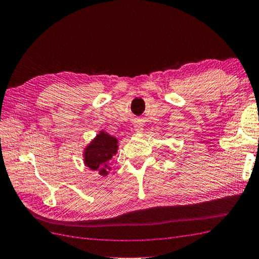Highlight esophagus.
I'll list each match as a JSON object with an SVG mask.
<instances>
[{
    "label": "esophagus",
    "mask_w": 259,
    "mask_h": 259,
    "mask_svg": "<svg viewBox=\"0 0 259 259\" xmlns=\"http://www.w3.org/2000/svg\"><path fill=\"white\" fill-rule=\"evenodd\" d=\"M134 127H135V130L138 131V132H142V131H143L142 125H140V124H136V125L134 126Z\"/></svg>",
    "instance_id": "1"
}]
</instances>
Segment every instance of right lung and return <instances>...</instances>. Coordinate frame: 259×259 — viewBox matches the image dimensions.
I'll list each match as a JSON object with an SVG mask.
<instances>
[{
	"mask_svg": "<svg viewBox=\"0 0 259 259\" xmlns=\"http://www.w3.org/2000/svg\"><path fill=\"white\" fill-rule=\"evenodd\" d=\"M117 141L104 132L97 135L84 151V163L92 170H98L101 176L108 174V161L117 153Z\"/></svg>",
	"mask_w": 259,
	"mask_h": 259,
	"instance_id": "1",
	"label": "right lung"
}]
</instances>
